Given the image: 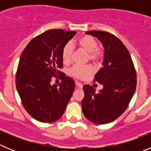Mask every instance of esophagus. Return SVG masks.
<instances>
[{"label": "esophagus", "instance_id": "34e87169", "mask_svg": "<svg viewBox=\"0 0 151 151\" xmlns=\"http://www.w3.org/2000/svg\"><path fill=\"white\" fill-rule=\"evenodd\" d=\"M76 87L78 88H82V87H83L82 84L80 83V82H76Z\"/></svg>", "mask_w": 151, "mask_h": 151}]
</instances>
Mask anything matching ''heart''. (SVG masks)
<instances>
[{
    "label": "heart",
    "mask_w": 151,
    "mask_h": 151,
    "mask_svg": "<svg viewBox=\"0 0 151 151\" xmlns=\"http://www.w3.org/2000/svg\"><path fill=\"white\" fill-rule=\"evenodd\" d=\"M76 45L79 49L88 53V59L94 63H98L103 57L102 52L97 48L98 42L94 38L90 35L82 36L76 41ZM73 50L70 43L65 45L62 50V60L65 64H69L72 61ZM93 73V69L90 65L77 66L72 68L69 73L72 76L78 79L83 80Z\"/></svg>",
    "instance_id": "b5f03b06"
}]
</instances>
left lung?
Wrapping results in <instances>:
<instances>
[{"instance_id": "1", "label": "left lung", "mask_w": 151, "mask_h": 151, "mask_svg": "<svg viewBox=\"0 0 151 151\" xmlns=\"http://www.w3.org/2000/svg\"><path fill=\"white\" fill-rule=\"evenodd\" d=\"M85 33L102 43L104 57L94 79L103 85V89L97 93L92 86L84 85L82 109L89 121L103 125L116 119L127 109L135 91L136 72L129 50L114 35L103 31Z\"/></svg>"}]
</instances>
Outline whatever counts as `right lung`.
I'll list each match as a JSON object with an SVG mask.
<instances>
[{"label": "right lung", "mask_w": 151, "mask_h": 151, "mask_svg": "<svg viewBox=\"0 0 151 151\" xmlns=\"http://www.w3.org/2000/svg\"><path fill=\"white\" fill-rule=\"evenodd\" d=\"M76 34L73 31L51 29L33 38L19 58L16 85L22 104L32 117L41 122L58 120L65 112L75 89L74 80L59 70L62 50ZM61 76L57 86L52 77Z\"/></svg>", "instance_id": "add662e5"}]
</instances>
